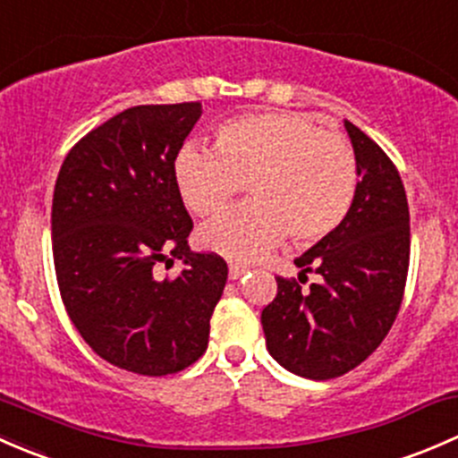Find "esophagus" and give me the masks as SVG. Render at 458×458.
Instances as JSON below:
<instances>
[{
  "mask_svg": "<svg viewBox=\"0 0 458 458\" xmlns=\"http://www.w3.org/2000/svg\"><path fill=\"white\" fill-rule=\"evenodd\" d=\"M247 271H249V267H244V264H229L231 280H238V277H242Z\"/></svg>",
  "mask_w": 458,
  "mask_h": 458,
  "instance_id": "obj_1",
  "label": "esophagus"
}]
</instances>
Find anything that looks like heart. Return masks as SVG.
<instances>
[{
    "instance_id": "heart-1",
    "label": "heart",
    "mask_w": 458,
    "mask_h": 458,
    "mask_svg": "<svg viewBox=\"0 0 458 458\" xmlns=\"http://www.w3.org/2000/svg\"><path fill=\"white\" fill-rule=\"evenodd\" d=\"M174 181L200 218L223 211L247 185L251 202L205 225L198 244L229 260H253L284 235L295 244L328 238L355 202L360 163L346 136L306 116L253 112L216 130L214 152L182 148Z\"/></svg>"
}]
</instances>
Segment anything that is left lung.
I'll use <instances>...</instances> for the list:
<instances>
[{
  "label": "left lung",
  "instance_id": "obj_1",
  "mask_svg": "<svg viewBox=\"0 0 458 458\" xmlns=\"http://www.w3.org/2000/svg\"><path fill=\"white\" fill-rule=\"evenodd\" d=\"M360 185L346 220L304 256L300 280L277 276L262 310L273 360L306 379H335L377 351L402 309L410 262V211L388 154L346 121ZM306 272L318 282L309 290Z\"/></svg>",
  "mask_w": 458,
  "mask_h": 458
}]
</instances>
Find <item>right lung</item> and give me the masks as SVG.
<instances>
[{
	"mask_svg": "<svg viewBox=\"0 0 458 458\" xmlns=\"http://www.w3.org/2000/svg\"><path fill=\"white\" fill-rule=\"evenodd\" d=\"M200 114L198 101L130 107L88 131L56 176L53 258L68 318L98 357L136 375L200 360L227 284V262L187 244L194 223L174 181ZM174 259L183 273L160 281L156 264Z\"/></svg>",
	"mask_w": 458,
	"mask_h": 458,
	"instance_id": "obj_1",
	"label": "right lung"
}]
</instances>
